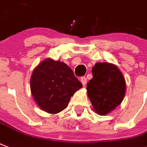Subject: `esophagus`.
Segmentation results:
<instances>
[{
  "instance_id": "34e87169",
  "label": "esophagus",
  "mask_w": 147,
  "mask_h": 147,
  "mask_svg": "<svg viewBox=\"0 0 147 147\" xmlns=\"http://www.w3.org/2000/svg\"><path fill=\"white\" fill-rule=\"evenodd\" d=\"M80 81L82 82V84L83 85V86H85V85L86 84V82H87V79H86V77H82L81 79H80Z\"/></svg>"
}]
</instances>
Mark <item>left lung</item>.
Wrapping results in <instances>:
<instances>
[{"mask_svg":"<svg viewBox=\"0 0 147 147\" xmlns=\"http://www.w3.org/2000/svg\"><path fill=\"white\" fill-rule=\"evenodd\" d=\"M93 79L87 83V95L96 114L106 115L122 102L126 83L123 74L114 64L96 63Z\"/></svg>","mask_w":147,"mask_h":147,"instance_id":"obj_1","label":"left lung"}]
</instances>
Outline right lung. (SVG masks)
Segmentation results:
<instances>
[{
  "label": "right lung",
  "instance_id": "1",
  "mask_svg": "<svg viewBox=\"0 0 147 147\" xmlns=\"http://www.w3.org/2000/svg\"><path fill=\"white\" fill-rule=\"evenodd\" d=\"M82 85L65 63L47 58L34 68L30 90L38 106L49 114L68 107L71 97Z\"/></svg>",
  "mask_w": 147,
  "mask_h": 147
}]
</instances>
